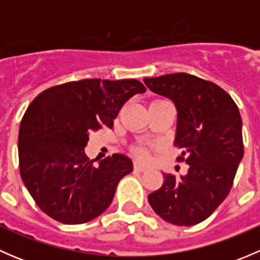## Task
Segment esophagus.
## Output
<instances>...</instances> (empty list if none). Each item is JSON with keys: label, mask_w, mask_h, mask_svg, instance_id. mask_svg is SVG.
I'll use <instances>...</instances> for the list:
<instances>
[{"label": "esophagus", "mask_w": 260, "mask_h": 260, "mask_svg": "<svg viewBox=\"0 0 260 260\" xmlns=\"http://www.w3.org/2000/svg\"><path fill=\"white\" fill-rule=\"evenodd\" d=\"M135 170H136V171L145 172V171H147V166H146V165H143L142 162L135 161Z\"/></svg>", "instance_id": "34e87169"}]
</instances>
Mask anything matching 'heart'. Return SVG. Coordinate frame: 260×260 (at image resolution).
Masks as SVG:
<instances>
[{"instance_id":"heart-1","label":"heart","mask_w":260,"mask_h":260,"mask_svg":"<svg viewBox=\"0 0 260 260\" xmlns=\"http://www.w3.org/2000/svg\"><path fill=\"white\" fill-rule=\"evenodd\" d=\"M135 153L137 154L138 157H142V158H145V157H147V154H148V149L143 146H137L135 148Z\"/></svg>"}]
</instances>
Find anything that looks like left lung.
I'll return each mask as SVG.
<instances>
[{
	"label": "left lung",
	"mask_w": 260,
	"mask_h": 260,
	"mask_svg": "<svg viewBox=\"0 0 260 260\" xmlns=\"http://www.w3.org/2000/svg\"><path fill=\"white\" fill-rule=\"evenodd\" d=\"M143 81L176 106L177 161L188 165L183 176L164 174V185L148 195L149 205L170 224H199L225 200L243 158L239 109L224 89L195 75L176 73Z\"/></svg>",
	"instance_id": "obj_1"
}]
</instances>
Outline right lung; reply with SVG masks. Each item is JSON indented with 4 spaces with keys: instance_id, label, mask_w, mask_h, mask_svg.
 <instances>
[{
    "instance_id": "add662e5",
    "label": "right lung",
    "mask_w": 260,
    "mask_h": 260,
    "mask_svg": "<svg viewBox=\"0 0 260 260\" xmlns=\"http://www.w3.org/2000/svg\"><path fill=\"white\" fill-rule=\"evenodd\" d=\"M145 91L136 79H83L51 86L31 102L18 132L20 174L46 215L83 224L108 209L118 182L133 171L132 159L114 153L94 166L84 148L89 133L113 127L123 104Z\"/></svg>"
}]
</instances>
